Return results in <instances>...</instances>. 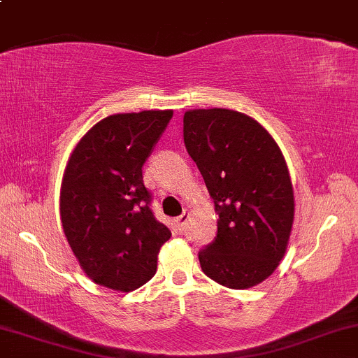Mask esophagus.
Segmentation results:
<instances>
[{
  "label": "esophagus",
  "instance_id": "esophagus-1",
  "mask_svg": "<svg viewBox=\"0 0 358 358\" xmlns=\"http://www.w3.org/2000/svg\"><path fill=\"white\" fill-rule=\"evenodd\" d=\"M188 220H190V212L188 210H183V213L180 215V217H176V227H178V230H185V227L188 225Z\"/></svg>",
  "mask_w": 358,
  "mask_h": 358
}]
</instances>
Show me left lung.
Wrapping results in <instances>:
<instances>
[{
	"label": "left lung",
	"mask_w": 358,
	"mask_h": 358,
	"mask_svg": "<svg viewBox=\"0 0 358 358\" xmlns=\"http://www.w3.org/2000/svg\"><path fill=\"white\" fill-rule=\"evenodd\" d=\"M183 140L218 215L217 236L198 253L201 270L235 290L258 285L285 255L294 225L285 158L260 123L227 108L187 111Z\"/></svg>",
	"instance_id": "left-lung-1"
}]
</instances>
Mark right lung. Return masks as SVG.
Returning <instances> with one entry per match:
<instances>
[{
    "mask_svg": "<svg viewBox=\"0 0 358 358\" xmlns=\"http://www.w3.org/2000/svg\"><path fill=\"white\" fill-rule=\"evenodd\" d=\"M171 116V110L106 116L68 160L59 195L63 230L98 285L131 292L157 272L158 252L171 231L150 208L141 168Z\"/></svg>",
    "mask_w": 358,
    "mask_h": 358,
    "instance_id": "obj_1",
    "label": "right lung"
}]
</instances>
